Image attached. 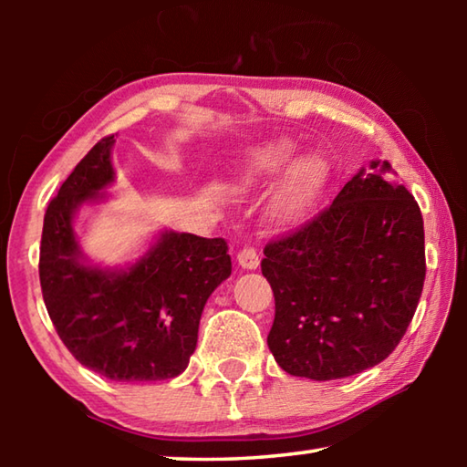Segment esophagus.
<instances>
[{"instance_id":"1","label":"esophagus","mask_w":467,"mask_h":467,"mask_svg":"<svg viewBox=\"0 0 467 467\" xmlns=\"http://www.w3.org/2000/svg\"><path fill=\"white\" fill-rule=\"evenodd\" d=\"M236 262H239L243 270H257L259 255L253 247H243L239 253H236Z\"/></svg>"}]
</instances>
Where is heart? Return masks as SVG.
Returning <instances> with one entry per match:
<instances>
[{
  "label": "heart",
  "mask_w": 467,
  "mask_h": 467,
  "mask_svg": "<svg viewBox=\"0 0 467 467\" xmlns=\"http://www.w3.org/2000/svg\"><path fill=\"white\" fill-rule=\"evenodd\" d=\"M296 156L292 141H274V144L255 150L241 171L236 172V185L243 189H259L274 183L290 168ZM288 171V170H287ZM327 167L321 158H303L282 179L274 195V212L280 218H296L309 208L321 187L326 185Z\"/></svg>",
  "instance_id": "heart-1"
}]
</instances>
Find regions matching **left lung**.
Wrapping results in <instances>:
<instances>
[{
  "instance_id": "1",
  "label": "left lung",
  "mask_w": 467,
  "mask_h": 467,
  "mask_svg": "<svg viewBox=\"0 0 467 467\" xmlns=\"http://www.w3.org/2000/svg\"><path fill=\"white\" fill-rule=\"evenodd\" d=\"M264 255L275 362L315 381L350 377L389 357L414 317L426 275L422 214L391 164L373 161Z\"/></svg>"
}]
</instances>
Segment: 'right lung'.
<instances>
[{
  "label": "right lung",
  "mask_w": 467,
  "mask_h": 467,
  "mask_svg": "<svg viewBox=\"0 0 467 467\" xmlns=\"http://www.w3.org/2000/svg\"><path fill=\"white\" fill-rule=\"evenodd\" d=\"M113 138L94 144L45 212L43 300L80 365L110 381H164L187 368L205 300L231 275V255L224 239L167 231L128 270L84 264L74 214L115 181Z\"/></svg>",
  "instance_id": "1"
}]
</instances>
